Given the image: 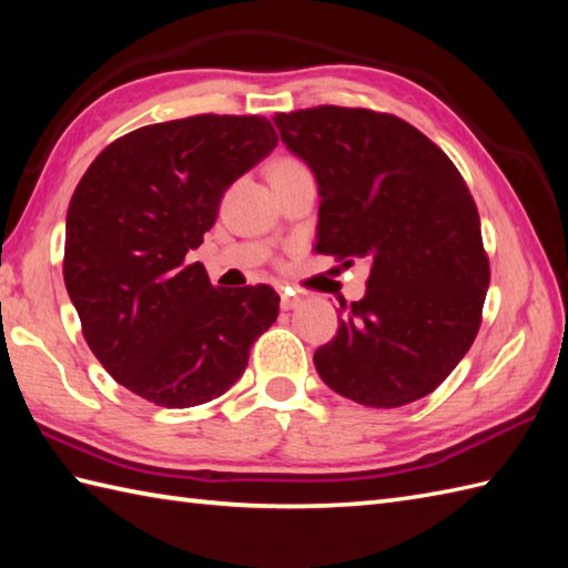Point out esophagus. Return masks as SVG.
<instances>
[{
	"label": "esophagus",
	"mask_w": 568,
	"mask_h": 568,
	"mask_svg": "<svg viewBox=\"0 0 568 568\" xmlns=\"http://www.w3.org/2000/svg\"><path fill=\"white\" fill-rule=\"evenodd\" d=\"M300 303H303V297H300V295L281 293V307L283 310H295V307H300Z\"/></svg>",
	"instance_id": "1"
}]
</instances>
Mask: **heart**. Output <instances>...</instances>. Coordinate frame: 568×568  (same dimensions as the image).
I'll list each match as a JSON object with an SVG mask.
<instances>
[{
  "label": "heart",
  "mask_w": 568,
  "mask_h": 568,
  "mask_svg": "<svg viewBox=\"0 0 568 568\" xmlns=\"http://www.w3.org/2000/svg\"><path fill=\"white\" fill-rule=\"evenodd\" d=\"M293 168H300V163H297V161H291V159L277 161V163L271 168V175H273V173H283V171H293Z\"/></svg>",
  "instance_id": "obj_1"
}]
</instances>
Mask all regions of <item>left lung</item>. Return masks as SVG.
Segmentation results:
<instances>
[{"instance_id":"obj_1","label":"left lung","mask_w":568,"mask_h":568,"mask_svg":"<svg viewBox=\"0 0 568 568\" xmlns=\"http://www.w3.org/2000/svg\"><path fill=\"white\" fill-rule=\"evenodd\" d=\"M273 122L317 180V251L371 263L366 295L315 352L320 378L368 407L419 400L474 344L490 281L462 173L393 114L317 106Z\"/></svg>"}]
</instances>
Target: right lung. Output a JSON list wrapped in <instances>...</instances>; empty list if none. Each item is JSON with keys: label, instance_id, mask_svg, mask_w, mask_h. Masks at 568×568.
I'll return each mask as SVG.
<instances>
[{"label": "right lung", "instance_id": "add662e5", "mask_svg": "<svg viewBox=\"0 0 568 568\" xmlns=\"http://www.w3.org/2000/svg\"><path fill=\"white\" fill-rule=\"evenodd\" d=\"M275 146L268 119L200 114L116 139L78 183L65 216L70 303L92 354L143 400H214L275 322L273 287H212L202 263H185L226 187Z\"/></svg>", "mask_w": 568, "mask_h": 568}]
</instances>
